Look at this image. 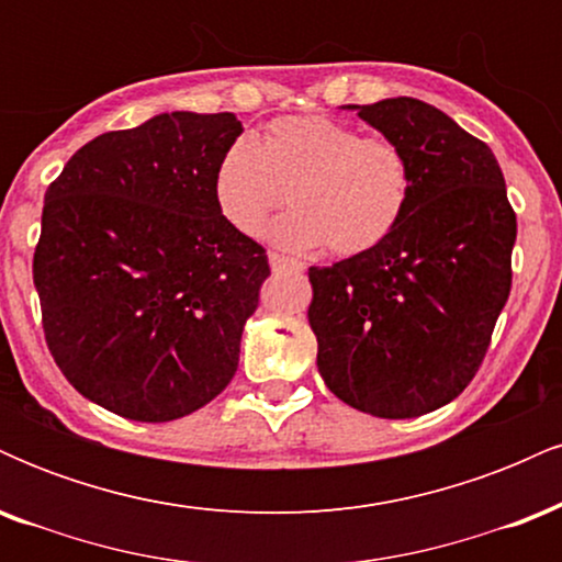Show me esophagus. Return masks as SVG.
Here are the masks:
<instances>
[{"instance_id":"esophagus-1","label":"esophagus","mask_w":562,"mask_h":562,"mask_svg":"<svg viewBox=\"0 0 562 562\" xmlns=\"http://www.w3.org/2000/svg\"><path fill=\"white\" fill-rule=\"evenodd\" d=\"M269 267H272V272H285V269H303V263L272 250V254H269Z\"/></svg>"}]
</instances>
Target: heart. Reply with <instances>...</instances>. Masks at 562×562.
Wrapping results in <instances>:
<instances>
[{
	"label": "heart",
	"mask_w": 562,
	"mask_h": 562,
	"mask_svg": "<svg viewBox=\"0 0 562 562\" xmlns=\"http://www.w3.org/2000/svg\"><path fill=\"white\" fill-rule=\"evenodd\" d=\"M288 198L295 209L269 227L280 248L327 243L338 256L367 254L389 240L409 209V158L393 139L362 137L327 115H285L259 142H229L214 171V200L232 227L259 235Z\"/></svg>",
	"instance_id": "1"
}]
</instances>
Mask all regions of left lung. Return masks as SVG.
<instances>
[{"label": "left lung", "mask_w": 562, "mask_h": 562, "mask_svg": "<svg viewBox=\"0 0 562 562\" xmlns=\"http://www.w3.org/2000/svg\"><path fill=\"white\" fill-rule=\"evenodd\" d=\"M402 145L412 200L378 248L308 267L317 367L340 402L385 420L449 404L486 357L513 282L515 211L486 142L415 97L344 105Z\"/></svg>", "instance_id": "1"}]
</instances>
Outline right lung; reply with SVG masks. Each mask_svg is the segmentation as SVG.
I'll list each match as a JSON object with an SVG mask.
<instances>
[{"label":"right lung","instance_id":"obj_1","mask_svg":"<svg viewBox=\"0 0 562 562\" xmlns=\"http://www.w3.org/2000/svg\"><path fill=\"white\" fill-rule=\"evenodd\" d=\"M235 113L173 111L94 137L47 187L34 285L60 372L139 423L190 415L229 385L267 254L218 214Z\"/></svg>","mask_w":562,"mask_h":562}]
</instances>
